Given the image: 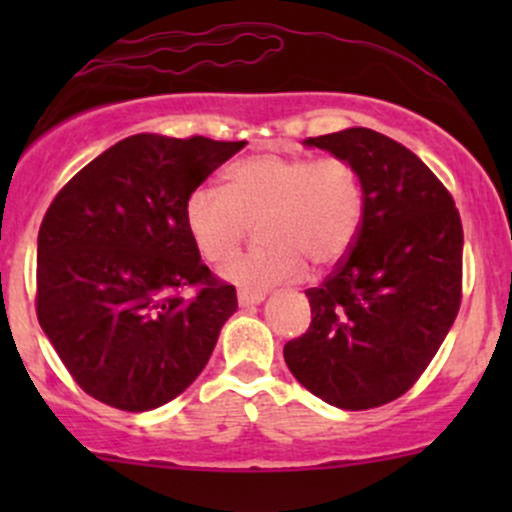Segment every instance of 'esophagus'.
I'll list each match as a JSON object with an SVG mask.
<instances>
[{
    "label": "esophagus",
    "instance_id": "34e87169",
    "mask_svg": "<svg viewBox=\"0 0 512 512\" xmlns=\"http://www.w3.org/2000/svg\"><path fill=\"white\" fill-rule=\"evenodd\" d=\"M264 301V293L257 291H238V303L240 308H252V305H260Z\"/></svg>",
    "mask_w": 512,
    "mask_h": 512
}]
</instances>
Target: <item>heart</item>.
Masks as SVG:
<instances>
[{"label":"heart","mask_w":512,"mask_h":512,"mask_svg":"<svg viewBox=\"0 0 512 512\" xmlns=\"http://www.w3.org/2000/svg\"><path fill=\"white\" fill-rule=\"evenodd\" d=\"M366 216L363 178L339 156L255 154L231 163L223 190L199 185L185 199L182 219L202 260L226 262L257 219L264 245L221 267L245 291L296 279L305 260L332 267L354 248Z\"/></svg>","instance_id":"heart-1"}]
</instances>
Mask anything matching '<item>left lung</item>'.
Here are the masks:
<instances>
[{
	"label": "left lung",
	"mask_w": 512,
	"mask_h": 512,
	"mask_svg": "<svg viewBox=\"0 0 512 512\" xmlns=\"http://www.w3.org/2000/svg\"><path fill=\"white\" fill-rule=\"evenodd\" d=\"M305 144L354 163L366 216L349 255L305 291L313 320L286 342V366L332 407H383L421 378L460 310V211L431 168L385 134L351 127Z\"/></svg>",
	"instance_id": "obj_1"
}]
</instances>
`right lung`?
<instances>
[{
    "instance_id": "right-lung-1",
    "label": "right lung",
    "mask_w": 512,
    "mask_h": 512,
    "mask_svg": "<svg viewBox=\"0 0 512 512\" xmlns=\"http://www.w3.org/2000/svg\"><path fill=\"white\" fill-rule=\"evenodd\" d=\"M243 146L134 134L52 199L38 233L35 313L86 395L149 411L207 366L238 298L202 262L182 209ZM185 288L196 296L182 297Z\"/></svg>"
}]
</instances>
